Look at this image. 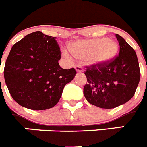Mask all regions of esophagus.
Returning <instances> with one entry per match:
<instances>
[{"label": "esophagus", "instance_id": "obj_1", "mask_svg": "<svg viewBox=\"0 0 147 147\" xmlns=\"http://www.w3.org/2000/svg\"><path fill=\"white\" fill-rule=\"evenodd\" d=\"M75 69H76V71L79 73L83 72V68L81 64H76V65H75Z\"/></svg>", "mask_w": 147, "mask_h": 147}]
</instances>
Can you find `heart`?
<instances>
[{"label":"heart","mask_w":147,"mask_h":147,"mask_svg":"<svg viewBox=\"0 0 147 147\" xmlns=\"http://www.w3.org/2000/svg\"><path fill=\"white\" fill-rule=\"evenodd\" d=\"M71 54L78 58H88L93 64H105L118 52V45L107 38L92 39L75 42L70 46Z\"/></svg>","instance_id":"b5f03b06"}]
</instances>
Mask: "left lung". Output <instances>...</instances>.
Returning a JSON list of instances; mask_svg holds the SVG:
<instances>
[{
  "mask_svg": "<svg viewBox=\"0 0 147 147\" xmlns=\"http://www.w3.org/2000/svg\"><path fill=\"white\" fill-rule=\"evenodd\" d=\"M119 55L105 64L86 66L87 83L83 93L88 102L96 107L111 109L133 97L141 77L135 50L120 35Z\"/></svg>",
  "mask_w": 147,
  "mask_h": 147,
  "instance_id": "8db88e82",
  "label": "left lung"
}]
</instances>
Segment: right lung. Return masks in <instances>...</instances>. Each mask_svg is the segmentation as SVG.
<instances>
[{
  "instance_id": "1",
  "label": "right lung",
  "mask_w": 147,
  "mask_h": 147,
  "mask_svg": "<svg viewBox=\"0 0 147 147\" xmlns=\"http://www.w3.org/2000/svg\"><path fill=\"white\" fill-rule=\"evenodd\" d=\"M60 48L55 37L34 32L13 45L5 63L4 79L15 102L28 109L41 110L55 106L65 85L76 70L63 69L58 61Z\"/></svg>"
}]
</instances>
